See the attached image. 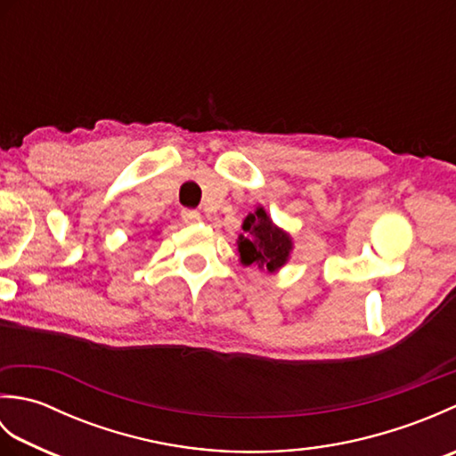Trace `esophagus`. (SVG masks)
Masks as SVG:
<instances>
[{
    "mask_svg": "<svg viewBox=\"0 0 456 456\" xmlns=\"http://www.w3.org/2000/svg\"><path fill=\"white\" fill-rule=\"evenodd\" d=\"M201 219L200 211L196 209H182V221L183 223H190V225H193V223H198Z\"/></svg>",
    "mask_w": 456,
    "mask_h": 456,
    "instance_id": "esophagus-1",
    "label": "esophagus"
}]
</instances>
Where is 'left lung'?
<instances>
[{
  "label": "left lung",
  "mask_w": 456,
  "mask_h": 456,
  "mask_svg": "<svg viewBox=\"0 0 456 456\" xmlns=\"http://www.w3.org/2000/svg\"><path fill=\"white\" fill-rule=\"evenodd\" d=\"M243 231L245 235L239 237V253L243 265L256 263L274 273L286 263L292 240L284 231L274 227L263 208H258L245 219Z\"/></svg>",
  "instance_id": "left-lung-1"
}]
</instances>
